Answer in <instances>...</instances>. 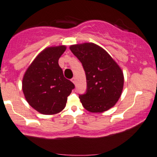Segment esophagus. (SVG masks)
Returning <instances> with one entry per match:
<instances>
[{
	"label": "esophagus",
	"instance_id": "esophagus-1",
	"mask_svg": "<svg viewBox=\"0 0 157 157\" xmlns=\"http://www.w3.org/2000/svg\"><path fill=\"white\" fill-rule=\"evenodd\" d=\"M71 82H72L74 84L76 83V78H75V77H73V78L71 79Z\"/></svg>",
	"mask_w": 157,
	"mask_h": 157
}]
</instances>
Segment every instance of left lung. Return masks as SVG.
I'll return each instance as SVG.
<instances>
[{"instance_id": "1", "label": "left lung", "mask_w": 157, "mask_h": 157, "mask_svg": "<svg viewBox=\"0 0 157 157\" xmlns=\"http://www.w3.org/2000/svg\"><path fill=\"white\" fill-rule=\"evenodd\" d=\"M72 53L82 63L87 80L86 93L79 96L84 108L103 113L118 101L124 87V74L113 58L94 43L73 44Z\"/></svg>"}]
</instances>
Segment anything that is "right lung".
Returning a JSON list of instances; mask_svg holds the SVG:
<instances>
[{
    "instance_id": "add662e5",
    "label": "right lung",
    "mask_w": 157,
    "mask_h": 157,
    "mask_svg": "<svg viewBox=\"0 0 157 157\" xmlns=\"http://www.w3.org/2000/svg\"><path fill=\"white\" fill-rule=\"evenodd\" d=\"M67 47H49L39 53L25 73L22 91L26 101L39 113L57 114L64 109L75 85L63 76L58 60Z\"/></svg>"
}]
</instances>
